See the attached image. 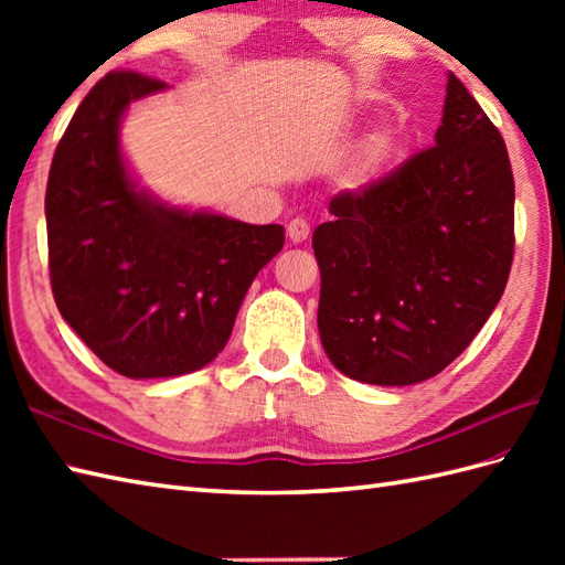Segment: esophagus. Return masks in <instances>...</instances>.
Returning a JSON list of instances; mask_svg holds the SVG:
<instances>
[{"label": "esophagus", "instance_id": "1", "mask_svg": "<svg viewBox=\"0 0 565 565\" xmlns=\"http://www.w3.org/2000/svg\"><path fill=\"white\" fill-rule=\"evenodd\" d=\"M286 235H289V239H291L294 245L306 243V239L310 237V225L303 218H294L289 223V227H286Z\"/></svg>", "mask_w": 565, "mask_h": 565}]
</instances>
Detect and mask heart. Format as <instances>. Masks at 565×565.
<instances>
[{"label":"heart","mask_w":565,"mask_h":565,"mask_svg":"<svg viewBox=\"0 0 565 565\" xmlns=\"http://www.w3.org/2000/svg\"><path fill=\"white\" fill-rule=\"evenodd\" d=\"M401 152V134L395 128H379L374 136H371L362 152L356 158L354 177L362 186L376 184L383 177H388L391 167Z\"/></svg>","instance_id":"b5f03b06"}]
</instances>
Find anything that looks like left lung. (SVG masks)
I'll return each instance as SVG.
<instances>
[{"mask_svg":"<svg viewBox=\"0 0 565 565\" xmlns=\"http://www.w3.org/2000/svg\"><path fill=\"white\" fill-rule=\"evenodd\" d=\"M313 233L318 330L344 376L413 386L486 326L514 255V179L500 130L449 72L435 146L342 191Z\"/></svg>","mask_w":565,"mask_h":565,"instance_id":"8db88e82","label":"left lung"}]
</instances>
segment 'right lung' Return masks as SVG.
I'll return each instance as SVG.
<instances>
[{
    "label": "right lung",
    "mask_w": 565,
    "mask_h": 565,
    "mask_svg": "<svg viewBox=\"0 0 565 565\" xmlns=\"http://www.w3.org/2000/svg\"><path fill=\"white\" fill-rule=\"evenodd\" d=\"M167 89L109 72L72 116L45 189L47 267L60 316L128 379H170L223 352L239 303L284 247L281 225L170 206L121 150L128 106Z\"/></svg>",
    "instance_id": "1"
}]
</instances>
